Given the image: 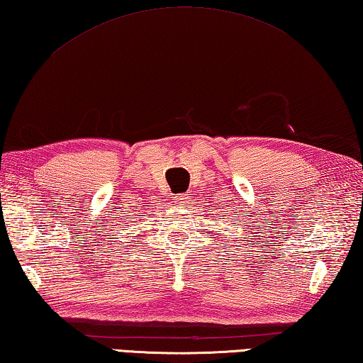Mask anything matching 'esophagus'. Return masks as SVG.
<instances>
[{
  "instance_id": "obj_1",
  "label": "esophagus",
  "mask_w": 363,
  "mask_h": 363,
  "mask_svg": "<svg viewBox=\"0 0 363 363\" xmlns=\"http://www.w3.org/2000/svg\"><path fill=\"white\" fill-rule=\"evenodd\" d=\"M174 203H176V206H184V204L187 203V195L186 194H177L174 196Z\"/></svg>"
}]
</instances>
